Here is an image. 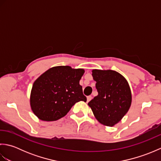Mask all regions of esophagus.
Wrapping results in <instances>:
<instances>
[{"instance_id":"obj_1","label":"esophagus","mask_w":161,"mask_h":161,"mask_svg":"<svg viewBox=\"0 0 161 161\" xmlns=\"http://www.w3.org/2000/svg\"><path fill=\"white\" fill-rule=\"evenodd\" d=\"M91 99H92V97H91V96H88V97H87V102L91 101Z\"/></svg>"}]
</instances>
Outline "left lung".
Returning <instances> with one entry per match:
<instances>
[{
	"label": "left lung",
	"mask_w": 161,
	"mask_h": 161,
	"mask_svg": "<svg viewBox=\"0 0 161 161\" xmlns=\"http://www.w3.org/2000/svg\"><path fill=\"white\" fill-rule=\"evenodd\" d=\"M98 95L88 103L99 122L113 126L121 120L131 104V91L124 76L112 70H92Z\"/></svg>",
	"instance_id": "obj_1"
}]
</instances>
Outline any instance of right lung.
Segmentation results:
<instances>
[{"label":"right lung","mask_w":161,"mask_h":161,"mask_svg":"<svg viewBox=\"0 0 161 161\" xmlns=\"http://www.w3.org/2000/svg\"><path fill=\"white\" fill-rule=\"evenodd\" d=\"M84 72L82 68L59 66L41 75L34 82L30 93L34 114L43 121H55L66 115L76 102H86L80 84Z\"/></svg>","instance_id":"right-lung-1"}]
</instances>
